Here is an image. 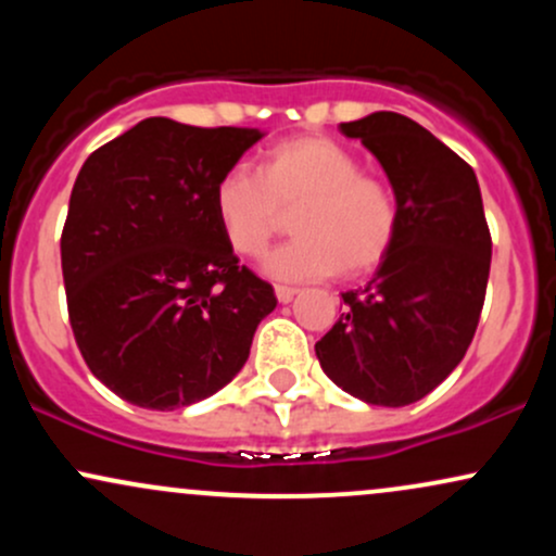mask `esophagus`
Here are the masks:
<instances>
[{"instance_id": "34e87169", "label": "esophagus", "mask_w": 556, "mask_h": 556, "mask_svg": "<svg viewBox=\"0 0 556 556\" xmlns=\"http://www.w3.org/2000/svg\"><path fill=\"white\" fill-rule=\"evenodd\" d=\"M274 292H277V300H279V303H290V300L298 295L295 287H285V285H277V287H274Z\"/></svg>"}]
</instances>
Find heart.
I'll use <instances>...</instances> for the list:
<instances>
[{"mask_svg": "<svg viewBox=\"0 0 556 556\" xmlns=\"http://www.w3.org/2000/svg\"><path fill=\"white\" fill-rule=\"evenodd\" d=\"M216 225L238 256H261L292 212L295 238L264 258L279 282L334 274L363 277L392 251L400 201L384 177L361 172V159L327 136H298L271 146L256 175L227 169L214 182Z\"/></svg>", "mask_w": 556, "mask_h": 556, "instance_id": "b5f03b06", "label": "heart"}]
</instances>
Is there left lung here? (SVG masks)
I'll return each instance as SVG.
<instances>
[{
  "instance_id": "8db88e82",
  "label": "left lung",
  "mask_w": 556,
  "mask_h": 556,
  "mask_svg": "<svg viewBox=\"0 0 556 556\" xmlns=\"http://www.w3.org/2000/svg\"><path fill=\"white\" fill-rule=\"evenodd\" d=\"M384 167L400 229L371 282L342 292L344 314L321 340L324 374L368 405L418 402L455 371L473 340L491 266L476 172L397 112L342 123Z\"/></svg>"
}]
</instances>
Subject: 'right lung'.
Masks as SVG:
<instances>
[{
    "instance_id": "add662e5",
    "label": "right lung",
    "mask_w": 556,
    "mask_h": 556,
    "mask_svg": "<svg viewBox=\"0 0 556 556\" xmlns=\"http://www.w3.org/2000/svg\"><path fill=\"white\" fill-rule=\"evenodd\" d=\"M261 138L256 127L149 117L78 172L62 229L70 327L96 379L132 405L212 397L277 308L212 206L214 182Z\"/></svg>"
}]
</instances>
